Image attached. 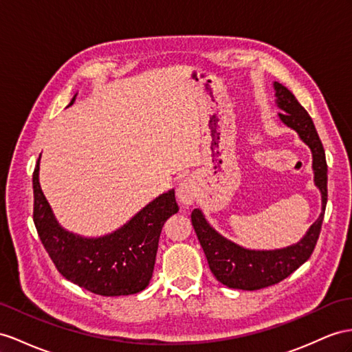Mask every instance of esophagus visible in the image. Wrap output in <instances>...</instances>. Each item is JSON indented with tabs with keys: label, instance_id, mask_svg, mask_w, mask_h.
Instances as JSON below:
<instances>
[{
	"label": "esophagus",
	"instance_id": "esophagus-1",
	"mask_svg": "<svg viewBox=\"0 0 352 352\" xmlns=\"http://www.w3.org/2000/svg\"><path fill=\"white\" fill-rule=\"evenodd\" d=\"M196 190L190 179H183L177 187V197L183 205H190L195 201Z\"/></svg>",
	"mask_w": 352,
	"mask_h": 352
}]
</instances>
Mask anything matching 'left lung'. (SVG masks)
<instances>
[{
	"label": "left lung",
	"mask_w": 352,
	"mask_h": 352,
	"mask_svg": "<svg viewBox=\"0 0 352 352\" xmlns=\"http://www.w3.org/2000/svg\"><path fill=\"white\" fill-rule=\"evenodd\" d=\"M276 105L281 108L279 119L288 128L299 133L300 140L312 151V169L315 186L321 192V214L306 235L294 245L279 250H248L221 236L205 220L199 208L192 212V224L208 260L214 276L229 288L238 290H260L278 284L292 275L312 254L317 244L327 204V162L321 140L314 122L294 95L281 83L275 82Z\"/></svg>",
	"instance_id": "obj_1"
}]
</instances>
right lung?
Listing matches in <instances>:
<instances>
[{"instance_id": "1", "label": "right lung", "mask_w": 352, "mask_h": 352, "mask_svg": "<svg viewBox=\"0 0 352 352\" xmlns=\"http://www.w3.org/2000/svg\"><path fill=\"white\" fill-rule=\"evenodd\" d=\"M40 157L32 174L34 224L59 274L99 296L142 292L155 269L162 228L178 212L175 192L162 193L113 233L85 238L65 230L53 215L40 187Z\"/></svg>"}]
</instances>
